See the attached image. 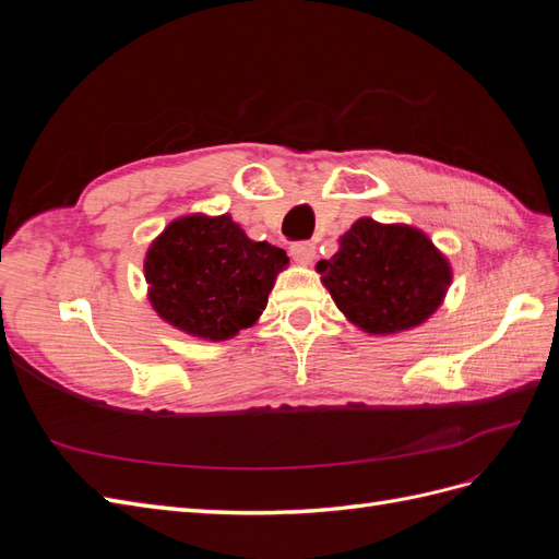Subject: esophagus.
<instances>
[{"label": "esophagus", "mask_w": 559, "mask_h": 559, "mask_svg": "<svg viewBox=\"0 0 559 559\" xmlns=\"http://www.w3.org/2000/svg\"><path fill=\"white\" fill-rule=\"evenodd\" d=\"M292 257L300 265L312 263V259H314V245L312 242H294L292 245Z\"/></svg>", "instance_id": "34e87169"}]
</instances>
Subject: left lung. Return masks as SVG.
<instances>
[{"label": "left lung", "mask_w": 559, "mask_h": 559, "mask_svg": "<svg viewBox=\"0 0 559 559\" xmlns=\"http://www.w3.org/2000/svg\"><path fill=\"white\" fill-rule=\"evenodd\" d=\"M337 245L317 273L354 326L392 335L425 324L441 308L452 267L427 233L364 216Z\"/></svg>", "instance_id": "obj_1"}]
</instances>
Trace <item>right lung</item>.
Wrapping results in <instances>:
<instances>
[{"label":"right lung","instance_id":"add662e5","mask_svg":"<svg viewBox=\"0 0 559 559\" xmlns=\"http://www.w3.org/2000/svg\"><path fill=\"white\" fill-rule=\"evenodd\" d=\"M286 265L284 249L249 240L230 214H189L151 242L146 296L170 326L218 343L257 324Z\"/></svg>","mask_w":559,"mask_h":559}]
</instances>
